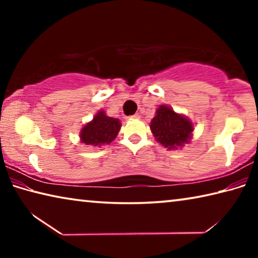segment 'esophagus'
Listing matches in <instances>:
<instances>
[{
	"instance_id": "esophagus-1",
	"label": "esophagus",
	"mask_w": 258,
	"mask_h": 258,
	"mask_svg": "<svg viewBox=\"0 0 258 258\" xmlns=\"http://www.w3.org/2000/svg\"><path fill=\"white\" fill-rule=\"evenodd\" d=\"M140 118V115L139 113H135L133 116H130V119H139Z\"/></svg>"
}]
</instances>
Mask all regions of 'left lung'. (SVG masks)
<instances>
[{"instance_id": "1", "label": "left lung", "mask_w": 258, "mask_h": 258, "mask_svg": "<svg viewBox=\"0 0 258 258\" xmlns=\"http://www.w3.org/2000/svg\"><path fill=\"white\" fill-rule=\"evenodd\" d=\"M155 140L168 150H177L190 143L194 135V123L185 115L173 110L172 107L160 104L150 123Z\"/></svg>"}]
</instances>
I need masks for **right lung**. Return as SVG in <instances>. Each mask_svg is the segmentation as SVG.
Returning a JSON list of instances; mask_svg holds the SVG:
<instances>
[{
    "label": "right lung",
    "instance_id": "1",
    "mask_svg": "<svg viewBox=\"0 0 258 258\" xmlns=\"http://www.w3.org/2000/svg\"><path fill=\"white\" fill-rule=\"evenodd\" d=\"M120 127L121 123L118 118L109 117L104 110H99L93 119L81 128L80 141L86 146L101 148L117 138Z\"/></svg>",
    "mask_w": 258,
    "mask_h": 258
}]
</instances>
